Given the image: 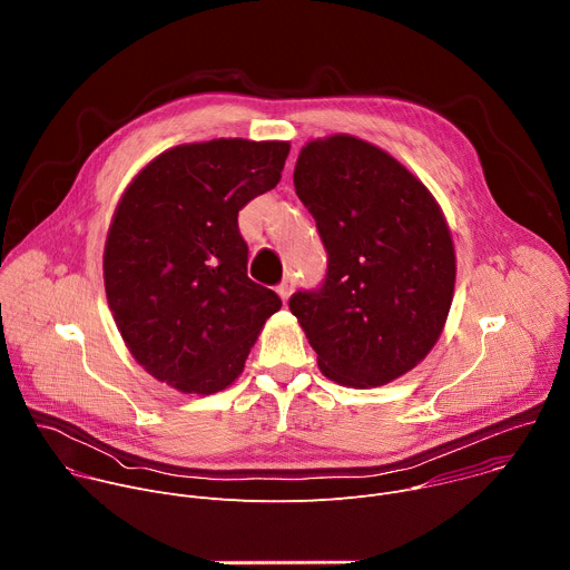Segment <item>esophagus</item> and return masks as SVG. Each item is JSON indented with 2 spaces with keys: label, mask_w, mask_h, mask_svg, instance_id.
<instances>
[{
  "label": "esophagus",
  "mask_w": 570,
  "mask_h": 570,
  "mask_svg": "<svg viewBox=\"0 0 570 570\" xmlns=\"http://www.w3.org/2000/svg\"><path fill=\"white\" fill-rule=\"evenodd\" d=\"M293 288H295V279H293V275H286V277L282 279V284L277 286V293H279L284 299H288L291 293H293Z\"/></svg>",
  "instance_id": "1"
}]
</instances>
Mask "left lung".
<instances>
[{
	"label": "left lung",
	"instance_id": "1",
	"mask_svg": "<svg viewBox=\"0 0 570 570\" xmlns=\"http://www.w3.org/2000/svg\"><path fill=\"white\" fill-rule=\"evenodd\" d=\"M293 183L327 273L288 306L332 381L390 383L431 352L446 322L455 286L446 220L409 169L352 135L308 141Z\"/></svg>",
	"mask_w": 570,
	"mask_h": 570
}]
</instances>
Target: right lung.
Returning <instances> with one entry per match:
<instances>
[{
  "mask_svg": "<svg viewBox=\"0 0 570 570\" xmlns=\"http://www.w3.org/2000/svg\"><path fill=\"white\" fill-rule=\"evenodd\" d=\"M288 150V141L185 144L126 189L104 279L121 338L155 379L196 394L227 387L279 311V295L248 277L238 212L277 187Z\"/></svg>",
  "mask_w": 570,
  "mask_h": 570,
  "instance_id": "add662e5",
  "label": "right lung"
}]
</instances>
